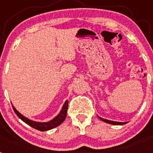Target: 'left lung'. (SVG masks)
Returning a JSON list of instances; mask_svg holds the SVG:
<instances>
[{
	"label": "left lung",
	"instance_id": "1",
	"mask_svg": "<svg viewBox=\"0 0 153 153\" xmlns=\"http://www.w3.org/2000/svg\"><path fill=\"white\" fill-rule=\"evenodd\" d=\"M99 119H100V120H102V121H103V122H106V123H107L112 124V125H123V124L126 123H121V122H116V121H111V120H106V119L101 118V117H99Z\"/></svg>",
	"mask_w": 153,
	"mask_h": 153
}]
</instances>
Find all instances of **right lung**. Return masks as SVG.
Instances as JSON below:
<instances>
[{"label": "right lung", "mask_w": 153, "mask_h": 153, "mask_svg": "<svg viewBox=\"0 0 153 153\" xmlns=\"http://www.w3.org/2000/svg\"><path fill=\"white\" fill-rule=\"evenodd\" d=\"M13 107V111L15 112V113L17 114V117L21 119L22 121H24L25 123L28 124L30 126L33 127L34 129H37L39 131H47L50 130V129H52L55 127L58 126L59 125L62 123L66 119L67 117V109H68V101L66 100V102L63 104V107H62L61 111L60 112V113L56 116V117L51 120L49 122H45V123H40V122H36V121H33V120H30L29 119H27V117H24L22 114L19 113L17 109H15V107L13 106H12Z\"/></svg>", "instance_id": "obj_1"}]
</instances>
